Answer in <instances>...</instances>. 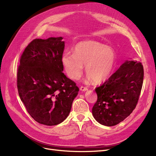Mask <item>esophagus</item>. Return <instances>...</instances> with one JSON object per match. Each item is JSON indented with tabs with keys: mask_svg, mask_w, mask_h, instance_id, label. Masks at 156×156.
<instances>
[{
	"mask_svg": "<svg viewBox=\"0 0 156 156\" xmlns=\"http://www.w3.org/2000/svg\"><path fill=\"white\" fill-rule=\"evenodd\" d=\"M80 90H81V91H83V92L87 91V90H88V88L81 86V87H80Z\"/></svg>",
	"mask_w": 156,
	"mask_h": 156,
	"instance_id": "esophagus-1",
	"label": "esophagus"
}]
</instances>
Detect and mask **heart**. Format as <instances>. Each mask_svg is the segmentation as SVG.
I'll return each mask as SVG.
<instances>
[{"label": "heart", "instance_id": "obj_1", "mask_svg": "<svg viewBox=\"0 0 156 156\" xmlns=\"http://www.w3.org/2000/svg\"><path fill=\"white\" fill-rule=\"evenodd\" d=\"M116 53L112 48L100 42L86 40L77 43L73 54L64 53L61 62L66 73L72 79H79L85 72L90 81L96 83L104 82L109 78L116 64Z\"/></svg>", "mask_w": 156, "mask_h": 156}]
</instances>
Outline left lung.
I'll use <instances>...</instances> for the list:
<instances>
[{
    "mask_svg": "<svg viewBox=\"0 0 156 156\" xmlns=\"http://www.w3.org/2000/svg\"><path fill=\"white\" fill-rule=\"evenodd\" d=\"M142 64L126 60L101 86L96 88L98 100L92 115L99 123L113 126L129 116L137 104L143 87Z\"/></svg>",
    "mask_w": 156,
    "mask_h": 156,
    "instance_id": "8db88e82",
    "label": "left lung"
}]
</instances>
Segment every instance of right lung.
Returning a JSON list of instances; mask_svg holds the SVG:
<instances>
[{
  "instance_id": "add662e5",
  "label": "right lung",
  "mask_w": 156,
  "mask_h": 156,
  "mask_svg": "<svg viewBox=\"0 0 156 156\" xmlns=\"http://www.w3.org/2000/svg\"><path fill=\"white\" fill-rule=\"evenodd\" d=\"M62 37L35 39L20 59L17 84L29 114L45 126L60 124L68 116L79 88L62 72Z\"/></svg>"
}]
</instances>
